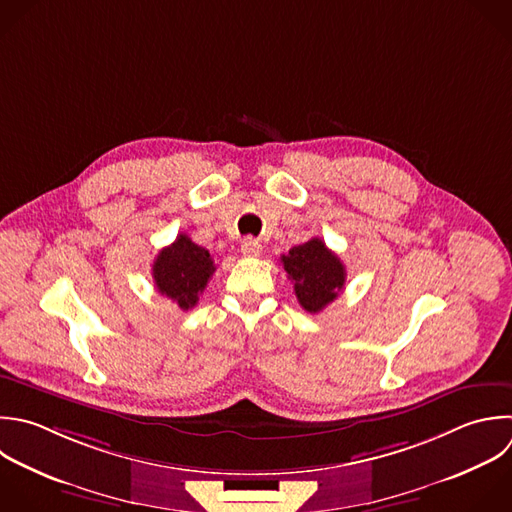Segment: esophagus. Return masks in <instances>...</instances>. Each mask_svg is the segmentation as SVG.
I'll list each match as a JSON object with an SVG mask.
<instances>
[{
	"label": "esophagus",
	"mask_w": 512,
	"mask_h": 512,
	"mask_svg": "<svg viewBox=\"0 0 512 512\" xmlns=\"http://www.w3.org/2000/svg\"><path fill=\"white\" fill-rule=\"evenodd\" d=\"M240 252L246 256V258H256L262 254V244L254 238H244L242 244H240Z\"/></svg>",
	"instance_id": "34e87169"
}]
</instances>
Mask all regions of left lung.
I'll use <instances>...</instances> for the list:
<instances>
[{
  "instance_id": "8db88e82",
  "label": "left lung",
  "mask_w": 512,
  "mask_h": 512,
  "mask_svg": "<svg viewBox=\"0 0 512 512\" xmlns=\"http://www.w3.org/2000/svg\"><path fill=\"white\" fill-rule=\"evenodd\" d=\"M280 262L288 278L294 282L300 306L310 314L324 310L344 288V264L320 238H312L290 248L288 254L280 256Z\"/></svg>"
}]
</instances>
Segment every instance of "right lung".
<instances>
[{"label":"right lung","instance_id":"right-lung-1","mask_svg":"<svg viewBox=\"0 0 512 512\" xmlns=\"http://www.w3.org/2000/svg\"><path fill=\"white\" fill-rule=\"evenodd\" d=\"M216 266L206 248L194 244L186 234H180L170 246L162 248L154 260L152 276L158 292L174 300L182 310L198 304Z\"/></svg>","mask_w":512,"mask_h":512}]
</instances>
